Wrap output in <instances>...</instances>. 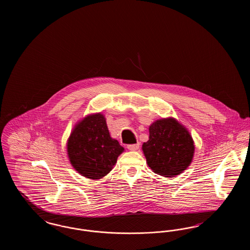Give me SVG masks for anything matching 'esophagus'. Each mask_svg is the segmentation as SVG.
Instances as JSON below:
<instances>
[{
	"mask_svg": "<svg viewBox=\"0 0 250 250\" xmlns=\"http://www.w3.org/2000/svg\"><path fill=\"white\" fill-rule=\"evenodd\" d=\"M140 148V143H135V144H128L127 145V149L130 151H136Z\"/></svg>",
	"mask_w": 250,
	"mask_h": 250,
	"instance_id": "34e87169",
	"label": "esophagus"
}]
</instances>
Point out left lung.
<instances>
[{
  "instance_id": "1",
  "label": "left lung",
  "mask_w": 250,
  "mask_h": 250,
  "mask_svg": "<svg viewBox=\"0 0 250 250\" xmlns=\"http://www.w3.org/2000/svg\"><path fill=\"white\" fill-rule=\"evenodd\" d=\"M143 154L154 172L164 177L182 173L192 161L194 142L190 134L173 118L157 120L149 128Z\"/></svg>"
}]
</instances>
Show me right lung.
Instances as JSON below:
<instances>
[{"mask_svg": "<svg viewBox=\"0 0 250 250\" xmlns=\"http://www.w3.org/2000/svg\"><path fill=\"white\" fill-rule=\"evenodd\" d=\"M123 151L118 141L110 138L106 119L100 113L87 116L79 123L67 143L72 166L90 179L107 175Z\"/></svg>", "mask_w": 250, "mask_h": 250, "instance_id": "right-lung-1", "label": "right lung"}]
</instances>
